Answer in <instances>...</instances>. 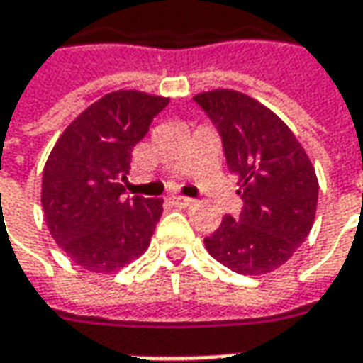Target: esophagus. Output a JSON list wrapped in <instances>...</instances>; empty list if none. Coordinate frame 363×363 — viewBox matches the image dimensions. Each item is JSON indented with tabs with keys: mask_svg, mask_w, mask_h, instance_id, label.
Listing matches in <instances>:
<instances>
[{
	"mask_svg": "<svg viewBox=\"0 0 363 363\" xmlns=\"http://www.w3.org/2000/svg\"><path fill=\"white\" fill-rule=\"evenodd\" d=\"M171 202L174 206H179V208H189V206L194 204V201L189 199V196H171Z\"/></svg>",
	"mask_w": 363,
	"mask_h": 363,
	"instance_id": "esophagus-1",
	"label": "esophagus"
}]
</instances>
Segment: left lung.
Instances as JSON below:
<instances>
[{
  "label": "left lung",
  "instance_id": "8db88e82",
  "mask_svg": "<svg viewBox=\"0 0 363 363\" xmlns=\"http://www.w3.org/2000/svg\"><path fill=\"white\" fill-rule=\"evenodd\" d=\"M194 101L218 129L244 202L238 218L224 216L204 246L214 260L238 274L272 272L292 258L312 230L316 171L284 121L256 99L216 89Z\"/></svg>",
  "mask_w": 363,
  "mask_h": 363
}]
</instances>
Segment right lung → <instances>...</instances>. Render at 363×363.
I'll use <instances>...</instances> for the list:
<instances>
[{"label": "right lung", "mask_w": 363, "mask_h": 363, "mask_svg": "<svg viewBox=\"0 0 363 363\" xmlns=\"http://www.w3.org/2000/svg\"><path fill=\"white\" fill-rule=\"evenodd\" d=\"M169 99L113 91L63 130L43 169L41 204L61 250L91 272H115L149 248L162 199L123 196L135 145Z\"/></svg>", "instance_id": "1"}]
</instances>
